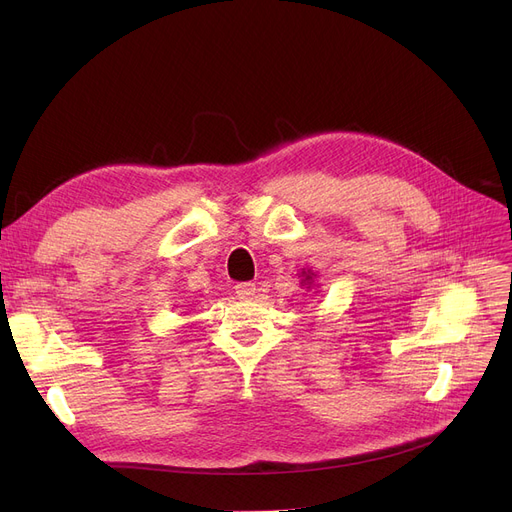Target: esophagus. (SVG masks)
<instances>
[{
  "mask_svg": "<svg viewBox=\"0 0 512 512\" xmlns=\"http://www.w3.org/2000/svg\"><path fill=\"white\" fill-rule=\"evenodd\" d=\"M234 290H236V297H238V299H253L255 284H253V282H238V284L234 286Z\"/></svg>",
  "mask_w": 512,
  "mask_h": 512,
  "instance_id": "1",
  "label": "esophagus"
}]
</instances>
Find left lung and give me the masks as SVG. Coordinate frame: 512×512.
<instances>
[{
	"instance_id": "obj_1",
	"label": "left lung",
	"mask_w": 512,
	"mask_h": 512,
	"mask_svg": "<svg viewBox=\"0 0 512 512\" xmlns=\"http://www.w3.org/2000/svg\"><path fill=\"white\" fill-rule=\"evenodd\" d=\"M303 276H307V278H305V282H307V280H311V276H309V274H305V272H303Z\"/></svg>"
}]
</instances>
